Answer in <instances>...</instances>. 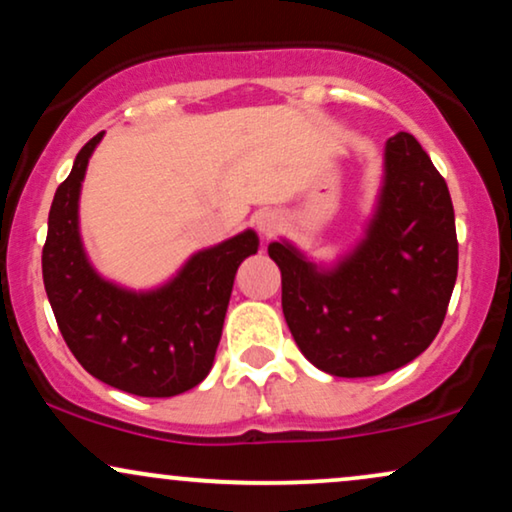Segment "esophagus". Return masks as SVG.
I'll list each match as a JSON object with an SVG mask.
<instances>
[{"label":"esophagus","instance_id":"obj_1","mask_svg":"<svg viewBox=\"0 0 512 512\" xmlns=\"http://www.w3.org/2000/svg\"><path fill=\"white\" fill-rule=\"evenodd\" d=\"M255 226L264 238H272L276 229L281 226V219H279V214H276V212H260L255 217Z\"/></svg>","mask_w":512,"mask_h":512}]
</instances>
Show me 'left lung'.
Segmentation results:
<instances>
[{
    "label": "left lung",
    "instance_id": "8db88e82",
    "mask_svg": "<svg viewBox=\"0 0 512 512\" xmlns=\"http://www.w3.org/2000/svg\"><path fill=\"white\" fill-rule=\"evenodd\" d=\"M281 269L288 329L334 377H377L408 365L439 334L458 276L451 193L410 133L386 140L384 178L365 233L317 264L291 240L269 243Z\"/></svg>",
    "mask_w": 512,
    "mask_h": 512
}]
</instances>
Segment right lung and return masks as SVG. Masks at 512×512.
Wrapping results in <instances>:
<instances>
[{"label": "right lung", "mask_w": 512, "mask_h": 512, "mask_svg": "<svg viewBox=\"0 0 512 512\" xmlns=\"http://www.w3.org/2000/svg\"><path fill=\"white\" fill-rule=\"evenodd\" d=\"M104 133L78 152L57 188L42 248V279L66 346L85 372L114 389L145 398H171L200 384L212 369L240 262L260 238L245 229L197 250L150 291L104 279L80 238L78 202L88 162Z\"/></svg>", "instance_id": "1"}]
</instances>
